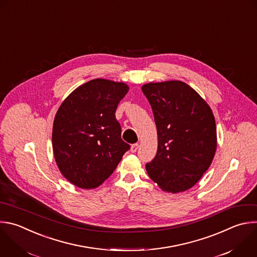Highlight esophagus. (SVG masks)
Wrapping results in <instances>:
<instances>
[{"label": "esophagus", "mask_w": 257, "mask_h": 257, "mask_svg": "<svg viewBox=\"0 0 257 257\" xmlns=\"http://www.w3.org/2000/svg\"><path fill=\"white\" fill-rule=\"evenodd\" d=\"M138 148H139V144H138V143H135V144H132V145H131V149H130V150H131V152L134 153V152H136V151L138 150Z\"/></svg>", "instance_id": "obj_1"}]
</instances>
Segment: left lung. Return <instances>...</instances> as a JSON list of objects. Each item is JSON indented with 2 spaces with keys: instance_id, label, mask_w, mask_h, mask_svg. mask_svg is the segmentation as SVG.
I'll list each match as a JSON object with an SVG mask.
<instances>
[{
  "instance_id": "obj_1",
  "label": "left lung",
  "mask_w": 257,
  "mask_h": 257,
  "mask_svg": "<svg viewBox=\"0 0 257 257\" xmlns=\"http://www.w3.org/2000/svg\"><path fill=\"white\" fill-rule=\"evenodd\" d=\"M154 116L158 147L146 163L149 178L168 193L194 187L210 167L217 148L213 112L186 82L168 80L142 85Z\"/></svg>"
}]
</instances>
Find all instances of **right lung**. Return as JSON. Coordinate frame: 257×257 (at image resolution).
<instances>
[{
	"label": "right lung",
	"mask_w": 257,
	"mask_h": 257,
	"mask_svg": "<svg viewBox=\"0 0 257 257\" xmlns=\"http://www.w3.org/2000/svg\"><path fill=\"white\" fill-rule=\"evenodd\" d=\"M129 87L95 78L76 88L60 105L53 122L52 148L62 176L81 189H95L115 170L130 145L115 117Z\"/></svg>",
	"instance_id": "obj_1"
}]
</instances>
